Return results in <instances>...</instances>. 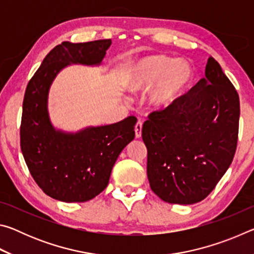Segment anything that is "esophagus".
Wrapping results in <instances>:
<instances>
[{
	"label": "esophagus",
	"mask_w": 254,
	"mask_h": 254,
	"mask_svg": "<svg viewBox=\"0 0 254 254\" xmlns=\"http://www.w3.org/2000/svg\"><path fill=\"white\" fill-rule=\"evenodd\" d=\"M134 131H135V136L136 137H140L141 136V132H142V121H141V120H139V121L136 122L135 127H134Z\"/></svg>",
	"instance_id": "34e87169"
}]
</instances>
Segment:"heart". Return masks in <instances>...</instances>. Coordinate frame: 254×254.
Instances as JSON below:
<instances>
[{"label":"heart","instance_id":"b5f03b06","mask_svg":"<svg viewBox=\"0 0 254 254\" xmlns=\"http://www.w3.org/2000/svg\"><path fill=\"white\" fill-rule=\"evenodd\" d=\"M194 80V69L185 60L166 55H151L133 62L127 69L126 85L131 91L150 88L149 103L156 109H167L182 98Z\"/></svg>","mask_w":254,"mask_h":254}]
</instances>
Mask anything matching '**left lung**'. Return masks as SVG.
<instances>
[{
    "mask_svg": "<svg viewBox=\"0 0 254 254\" xmlns=\"http://www.w3.org/2000/svg\"><path fill=\"white\" fill-rule=\"evenodd\" d=\"M240 98L216 60L205 78L167 109L151 112L142 127L152 191L171 204L206 198L233 161Z\"/></svg>",
    "mask_w": 254,
    "mask_h": 254,
    "instance_id": "8db88e82",
    "label": "left lung"
}]
</instances>
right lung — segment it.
Listing matches in <instances>:
<instances>
[{"label": "right lung", "mask_w": 254, "mask_h": 254, "mask_svg": "<svg viewBox=\"0 0 254 254\" xmlns=\"http://www.w3.org/2000/svg\"><path fill=\"white\" fill-rule=\"evenodd\" d=\"M111 44V39L64 41L46 56L28 83L20 127L21 151L34 182L51 198L66 203L94 198L106 188L119 154L134 139L133 115L76 133L56 130L49 121L47 97L59 70L69 64H101Z\"/></svg>", "instance_id": "1"}]
</instances>
